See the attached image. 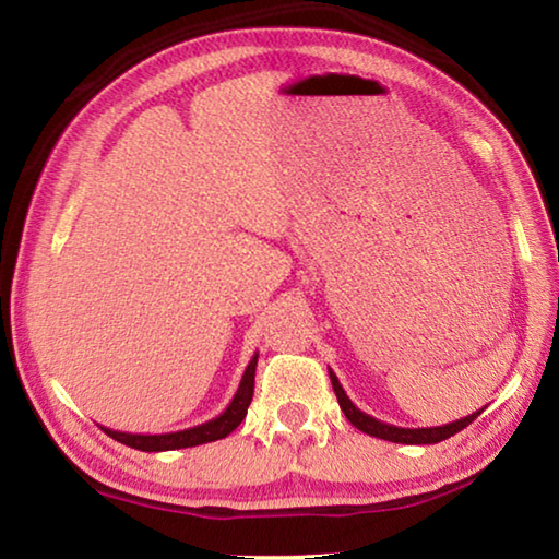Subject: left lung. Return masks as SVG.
Returning a JSON list of instances; mask_svg holds the SVG:
<instances>
[{
  "label": "left lung",
  "instance_id": "left-lung-1",
  "mask_svg": "<svg viewBox=\"0 0 559 559\" xmlns=\"http://www.w3.org/2000/svg\"><path fill=\"white\" fill-rule=\"evenodd\" d=\"M330 382H333V390L337 394V404L340 409L345 412L347 421L353 424L355 429L370 433V437L374 439H384V441H394V443H412V447H424V443H439L443 439L453 437V433H459L461 429H466L468 424L476 419V416L484 412H473L468 416H463V419H456L451 424H443V427H427V429H404V427H394V424H386V421H380L374 419V416L359 412L357 406L353 404V400L345 394L343 384H340V380L335 377V372L330 370Z\"/></svg>",
  "mask_w": 559,
  "mask_h": 559
}]
</instances>
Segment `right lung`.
<instances>
[{"mask_svg":"<svg viewBox=\"0 0 559 559\" xmlns=\"http://www.w3.org/2000/svg\"><path fill=\"white\" fill-rule=\"evenodd\" d=\"M257 362H259V355H253L249 367L243 370L239 390H236L229 406H226L219 416H214V419L200 424V427L169 431V433H128V431H116L108 427H100V429L106 431L110 439L126 443L130 449L147 451V453L189 449V447H200V443H210V441L229 437V433L243 421L246 412H249V404L253 396V377H257Z\"/></svg>","mask_w":559,"mask_h":559,"instance_id":"right-lung-1","label":"right lung"}]
</instances>
